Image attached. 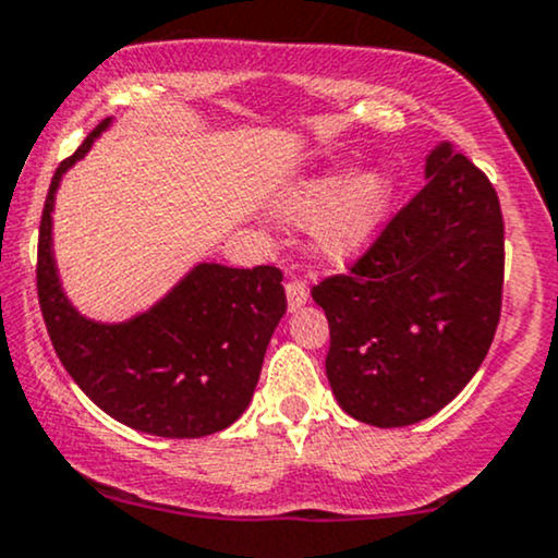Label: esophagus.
<instances>
[{
	"label": "esophagus",
	"mask_w": 558,
	"mask_h": 558,
	"mask_svg": "<svg viewBox=\"0 0 558 558\" xmlns=\"http://www.w3.org/2000/svg\"><path fill=\"white\" fill-rule=\"evenodd\" d=\"M286 296H288V310L296 312L306 304V299H310V288H306L304 280H288Z\"/></svg>",
	"instance_id": "1"
}]
</instances>
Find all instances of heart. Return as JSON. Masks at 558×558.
I'll return each instance as SVG.
<instances>
[{"label":"heart","mask_w":558,"mask_h":558,"mask_svg":"<svg viewBox=\"0 0 558 558\" xmlns=\"http://www.w3.org/2000/svg\"><path fill=\"white\" fill-rule=\"evenodd\" d=\"M393 198L396 181L380 165L351 175L330 170L288 189L280 215L299 226L310 222L317 257L330 265H345L377 241L393 209Z\"/></svg>","instance_id":"1"}]
</instances>
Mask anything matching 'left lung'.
<instances>
[{"instance_id":"obj_1","label":"left lung","mask_w":558,"mask_h":558,"mask_svg":"<svg viewBox=\"0 0 558 558\" xmlns=\"http://www.w3.org/2000/svg\"><path fill=\"white\" fill-rule=\"evenodd\" d=\"M425 181L349 275L312 288L330 325V388L364 425L440 412L477 373L501 317L496 189L448 141L427 155Z\"/></svg>"}]
</instances>
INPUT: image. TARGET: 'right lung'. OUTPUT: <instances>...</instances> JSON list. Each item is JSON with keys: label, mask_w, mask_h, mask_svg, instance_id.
<instances>
[{"label": "right lung", "mask_w": 558, "mask_h": 558, "mask_svg": "<svg viewBox=\"0 0 558 558\" xmlns=\"http://www.w3.org/2000/svg\"><path fill=\"white\" fill-rule=\"evenodd\" d=\"M101 120L60 162L38 228L36 288L49 338L101 412L159 438H202L246 412L262 362L286 315L283 272L202 262L151 310L125 323H96L70 304L52 252V209L62 175L110 128Z\"/></svg>", "instance_id": "right-lung-1"}]
</instances>
